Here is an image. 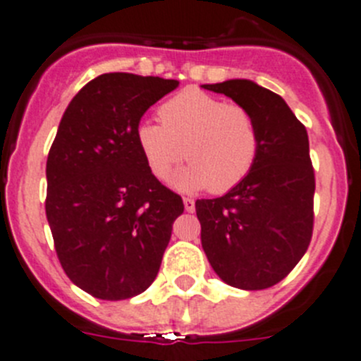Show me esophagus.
<instances>
[{
    "mask_svg": "<svg viewBox=\"0 0 361 361\" xmlns=\"http://www.w3.org/2000/svg\"><path fill=\"white\" fill-rule=\"evenodd\" d=\"M184 209H186L188 213H193V211H195V200H193V198H184Z\"/></svg>",
    "mask_w": 361,
    "mask_h": 361,
    "instance_id": "obj_1",
    "label": "esophagus"
}]
</instances>
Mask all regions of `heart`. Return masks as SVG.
<instances>
[{
    "label": "heart",
    "instance_id": "b5f03b06",
    "mask_svg": "<svg viewBox=\"0 0 361 361\" xmlns=\"http://www.w3.org/2000/svg\"><path fill=\"white\" fill-rule=\"evenodd\" d=\"M159 121H141L135 143L157 180H166L183 159L190 161L173 184L183 191L229 193L254 170L261 150L256 116L200 89H184L159 107Z\"/></svg>",
    "mask_w": 361,
    "mask_h": 361
}]
</instances>
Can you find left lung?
<instances>
[{"mask_svg":"<svg viewBox=\"0 0 361 361\" xmlns=\"http://www.w3.org/2000/svg\"><path fill=\"white\" fill-rule=\"evenodd\" d=\"M202 87L245 105L261 132L249 177L224 197L195 204L204 252L224 283L270 288L292 272L312 241L315 171L308 132L279 94L254 82Z\"/></svg>","mask_w":361,"mask_h":361,"instance_id":"left-lung-1","label":"left lung"}]
</instances>
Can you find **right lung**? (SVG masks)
Here are the masks:
<instances>
[{
	"mask_svg": "<svg viewBox=\"0 0 361 361\" xmlns=\"http://www.w3.org/2000/svg\"><path fill=\"white\" fill-rule=\"evenodd\" d=\"M177 80L105 73L66 109L46 161V218L66 276L89 295L123 300L154 283L184 213L135 143L141 116Z\"/></svg>",
	"mask_w": 361,
	"mask_h": 361,
	"instance_id": "right-lung-1",
	"label": "right lung"
}]
</instances>
